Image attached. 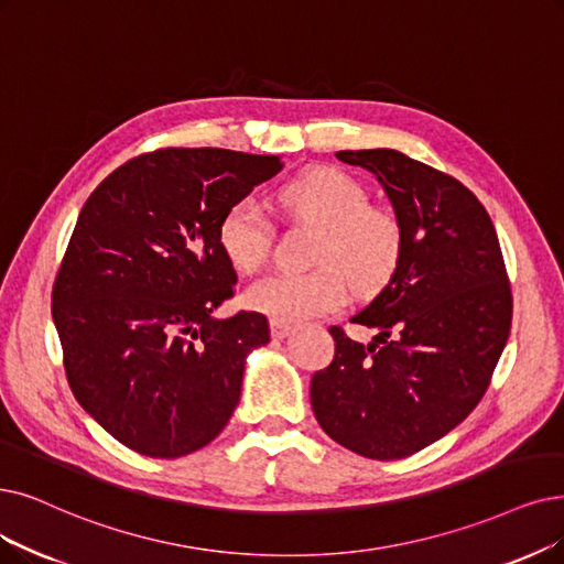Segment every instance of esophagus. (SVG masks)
Returning <instances> with one entry per match:
<instances>
[{"instance_id": "1", "label": "esophagus", "mask_w": 564, "mask_h": 564, "mask_svg": "<svg viewBox=\"0 0 564 564\" xmlns=\"http://www.w3.org/2000/svg\"><path fill=\"white\" fill-rule=\"evenodd\" d=\"M291 333V326L286 322L280 319H270V335L275 337V340H284V337Z\"/></svg>"}]
</instances>
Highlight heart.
Returning <instances> with one entry per match:
<instances>
[{"instance_id":"1","label":"heart","mask_w":564,"mask_h":564,"mask_svg":"<svg viewBox=\"0 0 564 564\" xmlns=\"http://www.w3.org/2000/svg\"><path fill=\"white\" fill-rule=\"evenodd\" d=\"M282 206L301 219L319 224L310 273L275 270L245 289L242 303L280 322H303L340 310L347 281L356 291L387 282L402 252L398 217L368 204V192L354 175L335 166H314L280 189ZM275 224L259 200L240 198L221 215L217 242L240 273H252L270 254Z\"/></svg>"}]
</instances>
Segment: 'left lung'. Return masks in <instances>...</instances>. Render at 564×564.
Returning <instances> with one entry per match:
<instances>
[{
	"label": "left lung",
	"mask_w": 564,
	"mask_h": 564,
	"mask_svg": "<svg viewBox=\"0 0 564 564\" xmlns=\"http://www.w3.org/2000/svg\"><path fill=\"white\" fill-rule=\"evenodd\" d=\"M377 175L402 229L389 284L351 322L330 326L333 364L314 372L324 433L372 460L408 458L467 419L484 398L511 328V286L492 221L456 177L398 150H340Z\"/></svg>",
	"instance_id": "obj_1"
}]
</instances>
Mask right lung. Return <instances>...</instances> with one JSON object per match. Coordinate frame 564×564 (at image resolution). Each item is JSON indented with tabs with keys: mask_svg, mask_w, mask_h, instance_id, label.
<instances>
[{
	"mask_svg": "<svg viewBox=\"0 0 564 564\" xmlns=\"http://www.w3.org/2000/svg\"><path fill=\"white\" fill-rule=\"evenodd\" d=\"M282 171L275 154L164 148L112 171L78 215L53 286L64 370L80 408L150 458L210 444L240 400L268 319H217L238 275L221 215Z\"/></svg>",
	"mask_w": 564,
	"mask_h": 564,
	"instance_id": "obj_1",
	"label": "right lung"
}]
</instances>
